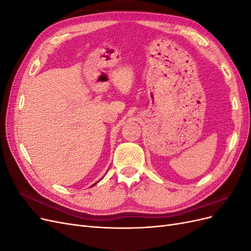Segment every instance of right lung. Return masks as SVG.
<instances>
[{
	"label": "right lung",
	"instance_id": "add662e5",
	"mask_svg": "<svg viewBox=\"0 0 251 251\" xmlns=\"http://www.w3.org/2000/svg\"><path fill=\"white\" fill-rule=\"evenodd\" d=\"M101 179H102V178H101ZM101 179H100V180H101ZM97 182H98V181H97ZM97 182H96V183H97ZM96 183H95V184H96ZM95 184H93V185H95ZM93 185H92V186H93Z\"/></svg>",
	"mask_w": 251,
	"mask_h": 251
}]
</instances>
